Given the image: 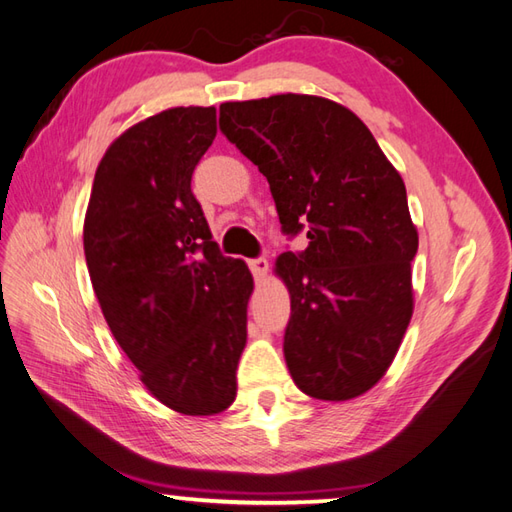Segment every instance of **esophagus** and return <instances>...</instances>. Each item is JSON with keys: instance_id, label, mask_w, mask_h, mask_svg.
Masks as SVG:
<instances>
[{"instance_id": "1", "label": "esophagus", "mask_w": 512, "mask_h": 512, "mask_svg": "<svg viewBox=\"0 0 512 512\" xmlns=\"http://www.w3.org/2000/svg\"><path fill=\"white\" fill-rule=\"evenodd\" d=\"M248 268L253 270L255 279H257V281H261V279H264V277L268 275V259H264V257L251 259V261H248Z\"/></svg>"}]
</instances>
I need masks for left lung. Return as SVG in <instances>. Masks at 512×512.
<instances>
[{"instance_id":"1","label":"left lung","mask_w":512,"mask_h":512,"mask_svg":"<svg viewBox=\"0 0 512 512\" xmlns=\"http://www.w3.org/2000/svg\"><path fill=\"white\" fill-rule=\"evenodd\" d=\"M220 130L268 178L301 255L281 253L290 292L283 353L294 384L349 401L386 375L414 312L419 233L406 185L358 115L334 100L281 93L220 104Z\"/></svg>"}]
</instances>
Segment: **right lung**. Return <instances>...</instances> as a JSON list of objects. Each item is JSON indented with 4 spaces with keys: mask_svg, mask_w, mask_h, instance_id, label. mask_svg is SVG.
<instances>
[{
    "mask_svg": "<svg viewBox=\"0 0 512 512\" xmlns=\"http://www.w3.org/2000/svg\"><path fill=\"white\" fill-rule=\"evenodd\" d=\"M213 106L150 115L106 148L85 213V257L102 314L141 384L189 417L235 401L253 275L220 253L192 194L216 139Z\"/></svg>",
    "mask_w": 512,
    "mask_h": 512,
    "instance_id": "obj_1",
    "label": "right lung"
}]
</instances>
